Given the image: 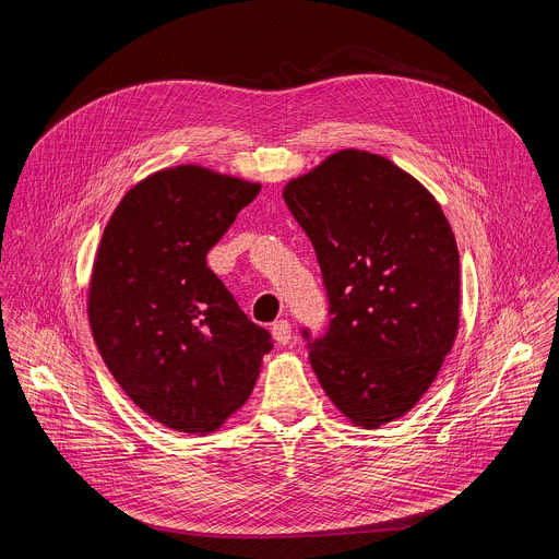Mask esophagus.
<instances>
[{"label": "esophagus", "mask_w": 559, "mask_h": 559, "mask_svg": "<svg viewBox=\"0 0 559 559\" xmlns=\"http://www.w3.org/2000/svg\"><path fill=\"white\" fill-rule=\"evenodd\" d=\"M272 334H274L278 345H287L292 341V325H289V321H283V318H281V321H276L272 325Z\"/></svg>", "instance_id": "34e87169"}]
</instances>
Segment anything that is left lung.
<instances>
[{"label":"left lung","mask_w":559,"mask_h":559,"mask_svg":"<svg viewBox=\"0 0 559 559\" xmlns=\"http://www.w3.org/2000/svg\"><path fill=\"white\" fill-rule=\"evenodd\" d=\"M330 321L300 328L311 369L358 427L407 414L453 347L460 257L438 201L384 156L343 150L285 188Z\"/></svg>","instance_id":"left-lung-1"}]
</instances>
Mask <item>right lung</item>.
Returning a JSON list of instances; mask_svg holds the SVG:
<instances>
[{
    "label": "right lung",
    "instance_id": "right-lung-1",
    "mask_svg": "<svg viewBox=\"0 0 559 559\" xmlns=\"http://www.w3.org/2000/svg\"><path fill=\"white\" fill-rule=\"evenodd\" d=\"M259 190L197 166L162 170L104 229L88 296L95 343L130 401L170 429H216L274 347L205 261Z\"/></svg>",
    "mask_w": 559,
    "mask_h": 559
}]
</instances>
